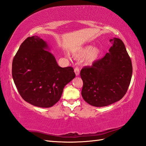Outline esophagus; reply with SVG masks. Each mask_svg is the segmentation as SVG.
<instances>
[{
  "instance_id": "34e87169",
  "label": "esophagus",
  "mask_w": 146,
  "mask_h": 146,
  "mask_svg": "<svg viewBox=\"0 0 146 146\" xmlns=\"http://www.w3.org/2000/svg\"><path fill=\"white\" fill-rule=\"evenodd\" d=\"M74 72H75L76 76H78L79 75L80 70H79V69L78 67H76L75 69H74Z\"/></svg>"
}]
</instances>
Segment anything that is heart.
Masks as SVG:
<instances>
[{
  "mask_svg": "<svg viewBox=\"0 0 146 146\" xmlns=\"http://www.w3.org/2000/svg\"><path fill=\"white\" fill-rule=\"evenodd\" d=\"M102 53V50L99 47L92 46H87L74 53V57L77 59H81L84 58V62L87 65L92 64L99 59Z\"/></svg>",
  "mask_w": 146,
  "mask_h": 146,
  "instance_id": "heart-1",
  "label": "heart"
}]
</instances>
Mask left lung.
<instances>
[{"label":"left lung","instance_id":"left-lung-1","mask_svg":"<svg viewBox=\"0 0 146 146\" xmlns=\"http://www.w3.org/2000/svg\"><path fill=\"white\" fill-rule=\"evenodd\" d=\"M112 46L101 59L80 71L83 81L82 96L95 107H104L121 100L130 84L132 66L123 42L114 37Z\"/></svg>","mask_w":146,"mask_h":146}]
</instances>
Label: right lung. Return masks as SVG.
Wrapping results in <instances>:
<instances>
[{"label":"right lung","mask_w":146,"mask_h":146,"mask_svg":"<svg viewBox=\"0 0 146 146\" xmlns=\"http://www.w3.org/2000/svg\"><path fill=\"white\" fill-rule=\"evenodd\" d=\"M49 47L40 37L27 38L12 61L14 82L24 100L39 108H50L76 74L71 67H60Z\"/></svg>","instance_id":"add662e5"}]
</instances>
